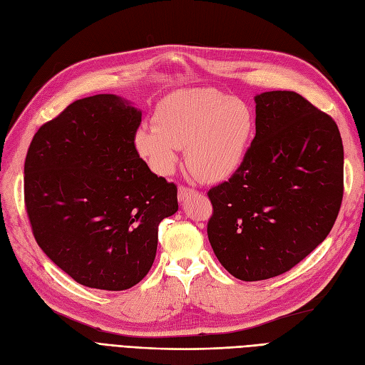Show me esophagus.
<instances>
[{"instance_id": "esophagus-1", "label": "esophagus", "mask_w": 365, "mask_h": 365, "mask_svg": "<svg viewBox=\"0 0 365 365\" xmlns=\"http://www.w3.org/2000/svg\"><path fill=\"white\" fill-rule=\"evenodd\" d=\"M195 192H197V191H195V190H192V187L180 186V187H179V194H178V197H179V202H185V200H186L187 197L194 195Z\"/></svg>"}]
</instances>
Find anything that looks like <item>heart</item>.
I'll use <instances>...</instances> for the list:
<instances>
[{"mask_svg":"<svg viewBox=\"0 0 365 365\" xmlns=\"http://www.w3.org/2000/svg\"><path fill=\"white\" fill-rule=\"evenodd\" d=\"M253 130V112L245 101L212 88H187L158 103L155 124L138 128L135 147L153 171L168 175L186 145L187 168L200 180L217 183L241 168Z\"/></svg>","mask_w":365,"mask_h":365,"instance_id":"heart-1","label":"heart"}]
</instances>
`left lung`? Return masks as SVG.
Instances as JSON below:
<instances>
[{"instance_id":"obj_1","label":"left lung","mask_w":365,"mask_h":365,"mask_svg":"<svg viewBox=\"0 0 365 365\" xmlns=\"http://www.w3.org/2000/svg\"><path fill=\"white\" fill-rule=\"evenodd\" d=\"M256 135L241 168L209 190L207 238L240 280L279 276L331 232L343 200V140L335 121L292 91L255 97Z\"/></svg>"}]
</instances>
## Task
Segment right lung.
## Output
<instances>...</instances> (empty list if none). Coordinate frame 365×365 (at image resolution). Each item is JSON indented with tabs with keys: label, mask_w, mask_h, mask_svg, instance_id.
I'll return each instance as SVG.
<instances>
[{
	"label": "right lung",
	"mask_w": 365,
	"mask_h": 365,
	"mask_svg": "<svg viewBox=\"0 0 365 365\" xmlns=\"http://www.w3.org/2000/svg\"><path fill=\"white\" fill-rule=\"evenodd\" d=\"M143 112L113 93L71 103L33 136L26 209L43 253L80 285L123 291L156 257L160 221L178 212V187L139 158Z\"/></svg>",
	"instance_id": "1"
}]
</instances>
